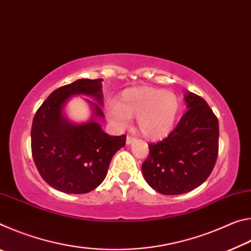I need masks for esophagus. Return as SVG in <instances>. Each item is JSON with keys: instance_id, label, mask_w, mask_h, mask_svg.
<instances>
[{"instance_id": "34e87169", "label": "esophagus", "mask_w": 251, "mask_h": 251, "mask_svg": "<svg viewBox=\"0 0 251 251\" xmlns=\"http://www.w3.org/2000/svg\"><path fill=\"white\" fill-rule=\"evenodd\" d=\"M134 142H135V137H133V136H127V138H126L127 145H131Z\"/></svg>"}]
</instances>
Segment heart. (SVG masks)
<instances>
[{
	"mask_svg": "<svg viewBox=\"0 0 251 251\" xmlns=\"http://www.w3.org/2000/svg\"><path fill=\"white\" fill-rule=\"evenodd\" d=\"M179 109V99L175 93L139 86L123 93L120 101H108L106 115L118 128H126L130 117H137L141 134L155 141L173 130Z\"/></svg>",
	"mask_w": 251,
	"mask_h": 251,
	"instance_id": "obj_1",
	"label": "heart"
}]
</instances>
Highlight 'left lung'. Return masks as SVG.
Masks as SVG:
<instances>
[{
    "instance_id": "obj_1",
    "label": "left lung",
    "mask_w": 251,
    "mask_h": 251,
    "mask_svg": "<svg viewBox=\"0 0 251 251\" xmlns=\"http://www.w3.org/2000/svg\"><path fill=\"white\" fill-rule=\"evenodd\" d=\"M187 112L166 138L151 144L142 165L144 178L163 195L197 188L212 172L218 154V120L201 96L187 92Z\"/></svg>"
}]
</instances>
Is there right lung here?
Wrapping results in <instances>:
<instances>
[{
    "label": "right lung",
    "instance_id": "right-lung-1",
    "mask_svg": "<svg viewBox=\"0 0 251 251\" xmlns=\"http://www.w3.org/2000/svg\"><path fill=\"white\" fill-rule=\"evenodd\" d=\"M103 78H80L55 90L33 118L32 156L42 178L56 190L86 194L99 187L107 175L113 156L125 146L126 136H109L97 120L104 118ZM88 96L91 117L72 122L66 116L67 103L75 96Z\"/></svg>",
    "mask_w": 251,
    "mask_h": 251
}]
</instances>
